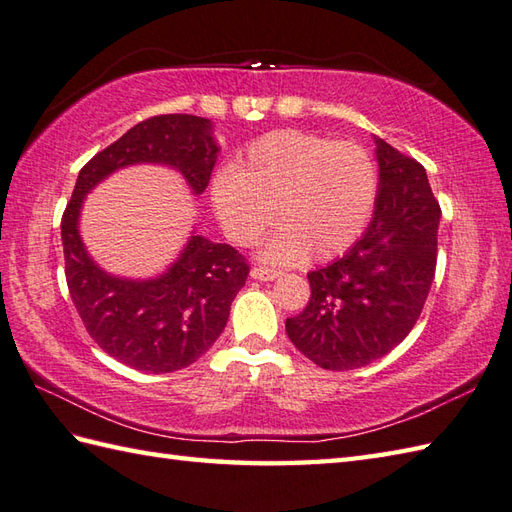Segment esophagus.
<instances>
[{
	"mask_svg": "<svg viewBox=\"0 0 512 512\" xmlns=\"http://www.w3.org/2000/svg\"><path fill=\"white\" fill-rule=\"evenodd\" d=\"M250 277L259 279V281H273V279L279 277V270L264 268V266H255L253 270H250Z\"/></svg>",
	"mask_w": 512,
	"mask_h": 512,
	"instance_id": "34e87169",
	"label": "esophagus"
}]
</instances>
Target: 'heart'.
<instances>
[{
  "label": "heart",
  "mask_w": 512,
  "mask_h": 512,
  "mask_svg": "<svg viewBox=\"0 0 512 512\" xmlns=\"http://www.w3.org/2000/svg\"><path fill=\"white\" fill-rule=\"evenodd\" d=\"M376 195L378 171L365 147L297 129L253 140L211 184L215 213L239 246L255 244L275 211L281 228L264 257L277 264L345 253L369 224Z\"/></svg>",
  "instance_id": "b5f03b06"
}]
</instances>
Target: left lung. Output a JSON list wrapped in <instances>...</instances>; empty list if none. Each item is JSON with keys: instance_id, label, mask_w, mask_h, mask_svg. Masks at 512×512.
<instances>
[{"instance_id": "1", "label": "left lung", "mask_w": 512, "mask_h": 512, "mask_svg": "<svg viewBox=\"0 0 512 512\" xmlns=\"http://www.w3.org/2000/svg\"><path fill=\"white\" fill-rule=\"evenodd\" d=\"M374 217L350 253L308 273L310 301L286 332L297 350L332 372L358 369L405 339L436 275L440 204L427 171L374 138Z\"/></svg>"}]
</instances>
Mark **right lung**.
I'll use <instances>...</instances> for the list:
<instances>
[{
	"label": "right lung",
	"instance_id": "right-lung-1",
	"mask_svg": "<svg viewBox=\"0 0 512 512\" xmlns=\"http://www.w3.org/2000/svg\"><path fill=\"white\" fill-rule=\"evenodd\" d=\"M217 147L209 118L162 114L134 125L79 171L61 217L65 279L76 312L94 343L116 361L147 374L189 367L226 328L231 303L248 277L233 246L191 235L180 257L154 279L105 273L88 255L79 217L85 195L129 165L180 171L195 195L211 180Z\"/></svg>",
	"mask_w": 512,
	"mask_h": 512
}]
</instances>
